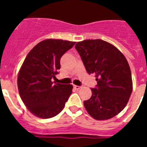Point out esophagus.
<instances>
[{
    "instance_id": "esophagus-1",
    "label": "esophagus",
    "mask_w": 147,
    "mask_h": 147,
    "mask_svg": "<svg viewBox=\"0 0 147 147\" xmlns=\"http://www.w3.org/2000/svg\"><path fill=\"white\" fill-rule=\"evenodd\" d=\"M74 88L76 90H80V88H81V87L78 86V85H74Z\"/></svg>"
}]
</instances>
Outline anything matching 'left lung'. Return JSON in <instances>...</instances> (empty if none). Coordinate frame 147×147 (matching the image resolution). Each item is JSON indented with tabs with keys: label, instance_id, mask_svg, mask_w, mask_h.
<instances>
[{
	"label": "left lung",
	"instance_id": "obj_1",
	"mask_svg": "<svg viewBox=\"0 0 147 147\" xmlns=\"http://www.w3.org/2000/svg\"><path fill=\"white\" fill-rule=\"evenodd\" d=\"M75 48L87 72L97 81L90 98L84 102L85 109L96 120L114 117L125 107L132 91L127 59L113 45L98 39L78 42Z\"/></svg>",
	"mask_w": 147,
	"mask_h": 147
}]
</instances>
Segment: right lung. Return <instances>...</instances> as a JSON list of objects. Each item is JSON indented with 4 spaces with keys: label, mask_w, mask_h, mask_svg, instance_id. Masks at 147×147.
I'll return each instance as SVG.
<instances>
[{
    "label": "right lung",
    "mask_w": 147,
    "mask_h": 147,
    "mask_svg": "<svg viewBox=\"0 0 147 147\" xmlns=\"http://www.w3.org/2000/svg\"><path fill=\"white\" fill-rule=\"evenodd\" d=\"M76 42L48 39L39 42L26 56L18 76L20 98L33 115L49 119L58 115L72 93L71 85L54 84L62 56Z\"/></svg>",
    "instance_id": "add662e5"
}]
</instances>
